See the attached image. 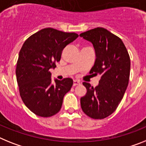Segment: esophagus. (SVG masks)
<instances>
[{"label":"esophagus","instance_id":"obj_1","mask_svg":"<svg viewBox=\"0 0 146 146\" xmlns=\"http://www.w3.org/2000/svg\"><path fill=\"white\" fill-rule=\"evenodd\" d=\"M78 85H80V82L78 81V80H74V82H73V86H76Z\"/></svg>","mask_w":146,"mask_h":146}]
</instances>
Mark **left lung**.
Masks as SVG:
<instances>
[{
    "label": "left lung",
    "instance_id": "left-lung-1",
    "mask_svg": "<svg viewBox=\"0 0 146 146\" xmlns=\"http://www.w3.org/2000/svg\"><path fill=\"white\" fill-rule=\"evenodd\" d=\"M93 45L96 59L90 74H100L96 87L83 82L87 92L80 98L82 110L93 119L111 114L123 98L130 75V58L125 45L117 36L102 27L80 35Z\"/></svg>",
    "mask_w": 146,
    "mask_h": 146
}]
</instances>
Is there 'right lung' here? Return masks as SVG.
<instances>
[{
  "label": "right lung",
  "mask_w": 146,
  "mask_h": 146,
  "mask_svg": "<svg viewBox=\"0 0 146 146\" xmlns=\"http://www.w3.org/2000/svg\"><path fill=\"white\" fill-rule=\"evenodd\" d=\"M78 37L76 33L43 29L23 43L18 56L16 78L21 99L31 111L48 117L60 110L63 97L73 85L72 78L54 79L51 68L60 60L63 49Z\"/></svg>",
  "instance_id": "1"
}]
</instances>
